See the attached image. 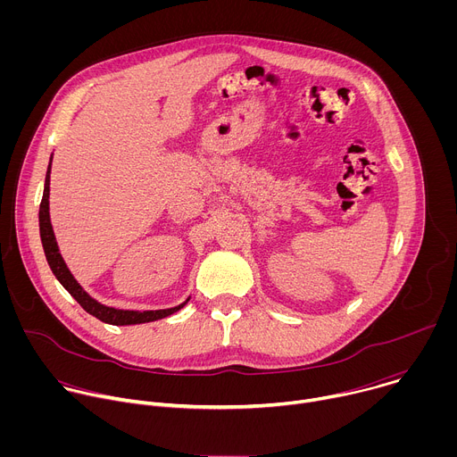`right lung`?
Returning a JSON list of instances; mask_svg holds the SVG:
<instances>
[{
  "mask_svg": "<svg viewBox=\"0 0 457 457\" xmlns=\"http://www.w3.org/2000/svg\"><path fill=\"white\" fill-rule=\"evenodd\" d=\"M50 164H52V157H50ZM50 164L46 170V179H45V189H43V199L39 204V233H41V244L45 249V256L46 262L52 270V273L55 275V278L61 282V286L67 289L76 300L78 303L90 312L92 316L99 318L104 323L110 325H134V323H146V321H154L159 318H166L173 312H177L179 309H182L187 300L177 307H170V309H159V311H124V309H115V307H108L99 303L97 300H94L79 284L78 280L72 277V273L69 271L67 264L59 253L55 237H54V229L50 224V213H48V195H50Z\"/></svg>",
  "mask_w": 457,
  "mask_h": 457,
  "instance_id": "right-lung-1",
  "label": "right lung"
}]
</instances>
